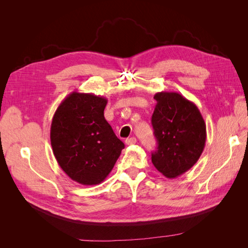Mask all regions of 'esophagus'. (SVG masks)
I'll return each instance as SVG.
<instances>
[{
    "instance_id": "esophagus-1",
    "label": "esophagus",
    "mask_w": 248,
    "mask_h": 248,
    "mask_svg": "<svg viewBox=\"0 0 248 248\" xmlns=\"http://www.w3.org/2000/svg\"><path fill=\"white\" fill-rule=\"evenodd\" d=\"M125 142H126V145L131 146V145L136 144V142H137V139H136V138H129V139H127V140H125Z\"/></svg>"
}]
</instances>
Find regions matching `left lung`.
Masks as SVG:
<instances>
[{
	"label": "left lung",
	"instance_id": "8db88e82",
	"mask_svg": "<svg viewBox=\"0 0 248 248\" xmlns=\"http://www.w3.org/2000/svg\"><path fill=\"white\" fill-rule=\"evenodd\" d=\"M152 115L158 147L152 153L157 170L177 178L197 163L206 144V124L198 107L176 92H159Z\"/></svg>",
	"mask_w": 248,
	"mask_h": 248
}]
</instances>
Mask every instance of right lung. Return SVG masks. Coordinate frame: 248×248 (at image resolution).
<instances>
[{
  "instance_id": "right-lung-1",
  "label": "right lung",
  "mask_w": 248,
  "mask_h": 248,
  "mask_svg": "<svg viewBox=\"0 0 248 248\" xmlns=\"http://www.w3.org/2000/svg\"><path fill=\"white\" fill-rule=\"evenodd\" d=\"M107 103L102 96L72 92L52 117V152L65 174L82 185L101 183L125 147L104 119Z\"/></svg>"
}]
</instances>
